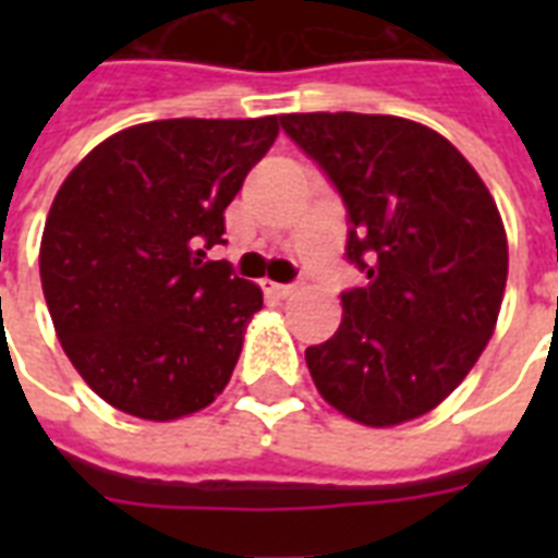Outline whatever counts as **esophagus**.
Instances as JSON below:
<instances>
[{
    "label": "esophagus",
    "instance_id": "obj_1",
    "mask_svg": "<svg viewBox=\"0 0 558 558\" xmlns=\"http://www.w3.org/2000/svg\"><path fill=\"white\" fill-rule=\"evenodd\" d=\"M263 289H266L269 295L289 298L298 289V283H275V280H263Z\"/></svg>",
    "mask_w": 558,
    "mask_h": 558
}]
</instances>
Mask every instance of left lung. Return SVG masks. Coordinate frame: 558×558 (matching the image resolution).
<instances>
[{"label": "left lung", "mask_w": 558, "mask_h": 558, "mask_svg": "<svg viewBox=\"0 0 558 558\" xmlns=\"http://www.w3.org/2000/svg\"><path fill=\"white\" fill-rule=\"evenodd\" d=\"M280 126L348 208L339 330L306 348L332 408L385 428L428 414L493 339L507 287V234L486 185L440 133L397 116L298 112Z\"/></svg>", "instance_id": "8db88e82"}]
</instances>
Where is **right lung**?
<instances>
[{
	"label": "right lung",
	"instance_id": "obj_1",
	"mask_svg": "<svg viewBox=\"0 0 558 558\" xmlns=\"http://www.w3.org/2000/svg\"><path fill=\"white\" fill-rule=\"evenodd\" d=\"M278 130V116L130 126L57 191L43 295L65 356L118 411L168 423L231 379L263 292L205 248L226 243V208Z\"/></svg>",
	"mask_w": 558,
	"mask_h": 558
}]
</instances>
